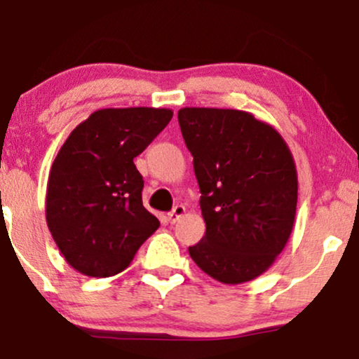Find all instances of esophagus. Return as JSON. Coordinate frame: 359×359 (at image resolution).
I'll return each instance as SVG.
<instances>
[{
	"label": "esophagus",
	"instance_id": "obj_1",
	"mask_svg": "<svg viewBox=\"0 0 359 359\" xmlns=\"http://www.w3.org/2000/svg\"><path fill=\"white\" fill-rule=\"evenodd\" d=\"M185 214V208L184 205H180V204H177L174 209H172L170 212L167 214V219H168V222H170V224H174V222H177L180 219V217H182Z\"/></svg>",
	"mask_w": 359,
	"mask_h": 359
}]
</instances>
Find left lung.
<instances>
[{
    "mask_svg": "<svg viewBox=\"0 0 359 359\" xmlns=\"http://www.w3.org/2000/svg\"><path fill=\"white\" fill-rule=\"evenodd\" d=\"M179 125L205 222L189 255L217 282H250L270 269L294 228V156L273 126L246 111L184 108Z\"/></svg>",
    "mask_w": 359,
    "mask_h": 359,
    "instance_id": "1",
    "label": "left lung"
}]
</instances>
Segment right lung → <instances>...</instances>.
<instances>
[{
    "mask_svg": "<svg viewBox=\"0 0 359 359\" xmlns=\"http://www.w3.org/2000/svg\"><path fill=\"white\" fill-rule=\"evenodd\" d=\"M174 113L165 108L94 111L53 160L45 216L65 262L88 277H113L131 263L160 221L143 208L133 158Z\"/></svg>",
    "mask_w": 359,
    "mask_h": 359,
    "instance_id": "obj_1",
    "label": "right lung"
}]
</instances>
